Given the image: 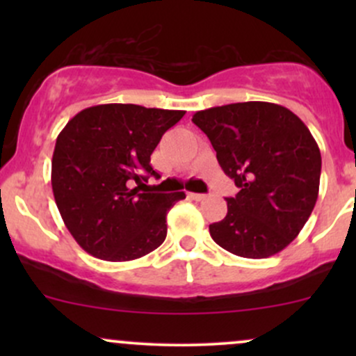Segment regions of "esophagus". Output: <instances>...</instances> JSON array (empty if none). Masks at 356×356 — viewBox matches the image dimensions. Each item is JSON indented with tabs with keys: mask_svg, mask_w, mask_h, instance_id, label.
Instances as JSON below:
<instances>
[{
	"mask_svg": "<svg viewBox=\"0 0 356 356\" xmlns=\"http://www.w3.org/2000/svg\"><path fill=\"white\" fill-rule=\"evenodd\" d=\"M189 197L194 199V201H204V199H206L207 195L206 194H197V192H191Z\"/></svg>",
	"mask_w": 356,
	"mask_h": 356,
	"instance_id": "obj_1",
	"label": "esophagus"
}]
</instances>
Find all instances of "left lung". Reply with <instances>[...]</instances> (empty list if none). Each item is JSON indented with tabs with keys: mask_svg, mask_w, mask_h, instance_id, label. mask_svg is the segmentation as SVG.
<instances>
[{
	"mask_svg": "<svg viewBox=\"0 0 356 356\" xmlns=\"http://www.w3.org/2000/svg\"><path fill=\"white\" fill-rule=\"evenodd\" d=\"M192 122L239 187L236 197H226V218L209 226L211 238L249 259L283 251L303 229L320 191L321 154L308 127L269 102L201 110Z\"/></svg>",
	"mask_w": 356,
	"mask_h": 356,
	"instance_id": "8db88e82",
	"label": "left lung"
}]
</instances>
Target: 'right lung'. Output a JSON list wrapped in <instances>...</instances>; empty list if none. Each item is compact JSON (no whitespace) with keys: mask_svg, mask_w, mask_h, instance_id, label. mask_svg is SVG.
I'll return each instance as SVG.
<instances>
[{"mask_svg":"<svg viewBox=\"0 0 356 356\" xmlns=\"http://www.w3.org/2000/svg\"><path fill=\"white\" fill-rule=\"evenodd\" d=\"M184 110L105 104L76 113L56 137L51 189L65 226L88 254L132 261L164 243L165 216L184 192H140L159 177L150 155Z\"/></svg>","mask_w":356,"mask_h":356,"instance_id":"right-lung-1","label":"right lung"}]
</instances>
